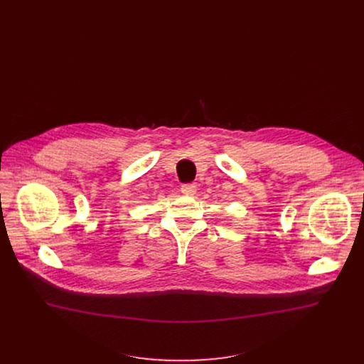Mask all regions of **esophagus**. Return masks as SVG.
Segmentation results:
<instances>
[{"mask_svg":"<svg viewBox=\"0 0 364 364\" xmlns=\"http://www.w3.org/2000/svg\"><path fill=\"white\" fill-rule=\"evenodd\" d=\"M181 192H182L183 195H188V196H193V195L196 193V186H195L193 183H185V185H182V188H181Z\"/></svg>","mask_w":364,"mask_h":364,"instance_id":"obj_1","label":"esophagus"}]
</instances>
